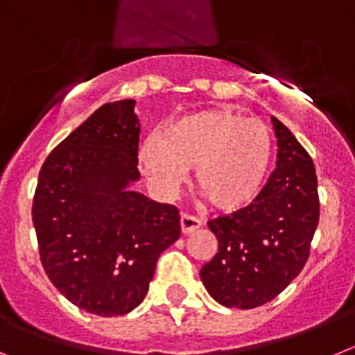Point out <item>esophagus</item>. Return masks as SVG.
Returning a JSON list of instances; mask_svg holds the SVG:
<instances>
[{"mask_svg":"<svg viewBox=\"0 0 355 355\" xmlns=\"http://www.w3.org/2000/svg\"><path fill=\"white\" fill-rule=\"evenodd\" d=\"M200 226L201 221L198 217L189 216V214H182L180 216V228L184 235H189V233L196 232V230H200Z\"/></svg>","mask_w":355,"mask_h":355,"instance_id":"34e87169","label":"esophagus"}]
</instances>
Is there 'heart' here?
<instances>
[{"label":"heart","instance_id":"obj_1","mask_svg":"<svg viewBox=\"0 0 355 355\" xmlns=\"http://www.w3.org/2000/svg\"><path fill=\"white\" fill-rule=\"evenodd\" d=\"M272 157V134L261 120L228 110L178 118L146 139L139 164L162 193H173L194 166V185L216 210L235 212L260 193Z\"/></svg>","mask_w":355,"mask_h":355}]
</instances>
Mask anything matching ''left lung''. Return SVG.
<instances>
[{"instance_id":"left-lung-1","label":"left lung","mask_w":355,"mask_h":355,"mask_svg":"<svg viewBox=\"0 0 355 355\" xmlns=\"http://www.w3.org/2000/svg\"><path fill=\"white\" fill-rule=\"evenodd\" d=\"M276 170L253 203L210 219L219 242L201 267L205 288L226 308L251 309L272 301L301 272L320 216L317 171L304 146L272 118Z\"/></svg>"}]
</instances>
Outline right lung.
Returning a JSON list of instances; mask_svg holds the SVG:
<instances>
[{"label":"right lung","mask_w":355,"mask_h":355,"mask_svg":"<svg viewBox=\"0 0 355 355\" xmlns=\"http://www.w3.org/2000/svg\"><path fill=\"white\" fill-rule=\"evenodd\" d=\"M136 101L104 104L47 155L33 198L40 261L62 295L98 317L132 311L180 214L129 189L139 178Z\"/></svg>","instance_id":"right-lung-1"}]
</instances>
